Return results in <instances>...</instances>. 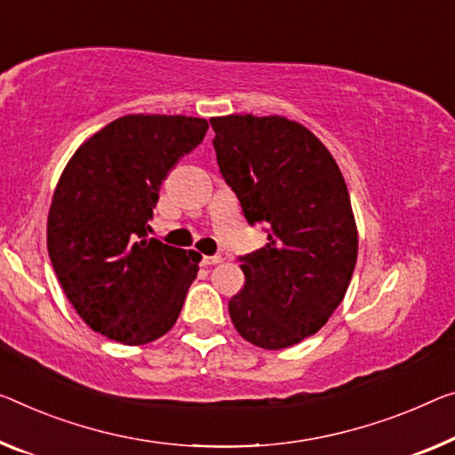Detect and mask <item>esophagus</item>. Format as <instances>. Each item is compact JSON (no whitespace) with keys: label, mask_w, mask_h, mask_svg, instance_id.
Instances as JSON below:
<instances>
[{"label":"esophagus","mask_w":455,"mask_h":455,"mask_svg":"<svg viewBox=\"0 0 455 455\" xmlns=\"http://www.w3.org/2000/svg\"><path fill=\"white\" fill-rule=\"evenodd\" d=\"M221 260H223L221 256H204L201 264H204V267H215V264H220Z\"/></svg>","instance_id":"esophagus-1"}]
</instances>
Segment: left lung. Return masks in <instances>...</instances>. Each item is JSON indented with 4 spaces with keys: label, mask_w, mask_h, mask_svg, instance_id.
<instances>
[{
    "label": "left lung",
    "mask_w": 455,
    "mask_h": 455,
    "mask_svg": "<svg viewBox=\"0 0 455 455\" xmlns=\"http://www.w3.org/2000/svg\"><path fill=\"white\" fill-rule=\"evenodd\" d=\"M221 177L268 243L242 256L229 317L243 339L283 349L317 333L344 300L358 229L341 171L321 140L281 116L212 117Z\"/></svg>",
    "instance_id": "1"
}]
</instances>
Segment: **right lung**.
I'll return each instance as SVG.
<instances>
[{
    "mask_svg": "<svg viewBox=\"0 0 455 455\" xmlns=\"http://www.w3.org/2000/svg\"><path fill=\"white\" fill-rule=\"evenodd\" d=\"M207 128L204 117H117L85 140L62 171L48 212V256L93 331L142 346L179 319L201 254L146 235L160 185L204 142Z\"/></svg>",
    "mask_w": 455,
    "mask_h": 455,
    "instance_id": "obj_1",
    "label": "right lung"
}]
</instances>
